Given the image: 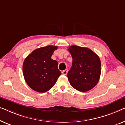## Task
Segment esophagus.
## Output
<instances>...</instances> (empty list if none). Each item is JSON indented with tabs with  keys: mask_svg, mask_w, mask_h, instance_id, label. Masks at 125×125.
<instances>
[{
	"mask_svg": "<svg viewBox=\"0 0 125 125\" xmlns=\"http://www.w3.org/2000/svg\"><path fill=\"white\" fill-rule=\"evenodd\" d=\"M67 72H68V70H67V69H66V70H63V71L62 72V73L63 75H66L67 73Z\"/></svg>",
	"mask_w": 125,
	"mask_h": 125,
	"instance_id": "34e87169",
	"label": "esophagus"
}]
</instances>
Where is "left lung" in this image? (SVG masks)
Returning <instances> with one entry per match:
<instances>
[{
  "label": "left lung",
  "instance_id": "obj_1",
  "mask_svg": "<svg viewBox=\"0 0 125 125\" xmlns=\"http://www.w3.org/2000/svg\"><path fill=\"white\" fill-rule=\"evenodd\" d=\"M73 64L67 73L72 87L85 92L96 86L101 75V61L98 56L87 47L73 45L68 48Z\"/></svg>",
  "mask_w": 125,
  "mask_h": 125
}]
</instances>
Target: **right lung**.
<instances>
[{"mask_svg":"<svg viewBox=\"0 0 125 125\" xmlns=\"http://www.w3.org/2000/svg\"><path fill=\"white\" fill-rule=\"evenodd\" d=\"M58 46L49 45L33 51L24 61L22 66L25 80L30 88L36 92L44 93L55 85L61 72L58 63L52 59Z\"/></svg>","mask_w":125,"mask_h":125,"instance_id":"right-lung-1","label":"right lung"}]
</instances>
